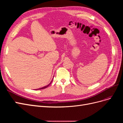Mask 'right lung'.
<instances>
[{
  "label": "right lung",
  "instance_id": "obj_1",
  "mask_svg": "<svg viewBox=\"0 0 123 123\" xmlns=\"http://www.w3.org/2000/svg\"><path fill=\"white\" fill-rule=\"evenodd\" d=\"M52 81H53V79H52V80H51V81L50 82V84H48V85H47L46 86H44V87H42V88H39V89H38V90H40V89H45V88H47L48 86H50V85L52 83Z\"/></svg>",
  "mask_w": 123,
  "mask_h": 123
}]
</instances>
